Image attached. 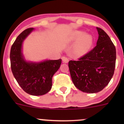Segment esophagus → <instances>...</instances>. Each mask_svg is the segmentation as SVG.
Here are the masks:
<instances>
[{"label":"esophagus","mask_w":124,"mask_h":124,"mask_svg":"<svg viewBox=\"0 0 124 124\" xmlns=\"http://www.w3.org/2000/svg\"><path fill=\"white\" fill-rule=\"evenodd\" d=\"M62 61H63V63H68V62H69V60H68V59L66 57H62Z\"/></svg>","instance_id":"34e87169"}]
</instances>
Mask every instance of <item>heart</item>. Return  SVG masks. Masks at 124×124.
<instances>
[{"label":"heart","instance_id":"obj_1","mask_svg":"<svg viewBox=\"0 0 124 124\" xmlns=\"http://www.w3.org/2000/svg\"><path fill=\"white\" fill-rule=\"evenodd\" d=\"M71 40H77L74 46V52L79 56L86 54L90 50L93 42L92 35L85 33L84 32L81 31H75L72 33Z\"/></svg>","mask_w":124,"mask_h":124}]
</instances>
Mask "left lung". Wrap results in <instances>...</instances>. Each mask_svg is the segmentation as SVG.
Here are the masks:
<instances>
[{
  "label": "left lung",
  "mask_w": 124,
  "mask_h": 124,
  "mask_svg": "<svg viewBox=\"0 0 124 124\" xmlns=\"http://www.w3.org/2000/svg\"><path fill=\"white\" fill-rule=\"evenodd\" d=\"M97 46L78 61H70L68 67L75 86L86 93H97L110 82L115 68L116 53L108 35L97 27Z\"/></svg>",
  "instance_id": "obj_1"
}]
</instances>
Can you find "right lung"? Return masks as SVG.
I'll use <instances>...</instances> for the list:
<instances>
[{
    "label": "right lung",
    "instance_id": "1",
    "mask_svg": "<svg viewBox=\"0 0 124 124\" xmlns=\"http://www.w3.org/2000/svg\"><path fill=\"white\" fill-rule=\"evenodd\" d=\"M33 30L27 29L17 37L11 47L10 61L12 74L23 91L31 95L39 96L50 91L52 77L60 68L62 59L39 62L26 61L22 53V45Z\"/></svg>",
    "mask_w": 124,
    "mask_h": 124
}]
</instances>
